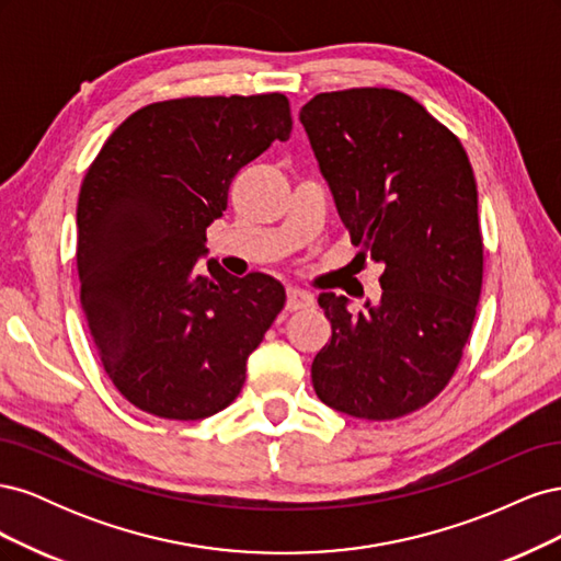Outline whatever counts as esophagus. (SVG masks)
Here are the masks:
<instances>
[{"label":"esophagus","mask_w":561,"mask_h":561,"mask_svg":"<svg viewBox=\"0 0 561 561\" xmlns=\"http://www.w3.org/2000/svg\"><path fill=\"white\" fill-rule=\"evenodd\" d=\"M313 295L307 293V290H297V287H293V290H287V311H301V309H309L313 307Z\"/></svg>","instance_id":"34e87169"}]
</instances>
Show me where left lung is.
I'll use <instances>...</instances> for the list:
<instances>
[{"mask_svg": "<svg viewBox=\"0 0 561 561\" xmlns=\"http://www.w3.org/2000/svg\"><path fill=\"white\" fill-rule=\"evenodd\" d=\"M355 245L386 268L381 304L351 313L322 293L330 344L311 365L332 410L393 421L433 402L463 358L482 293L478 184L461 140L396 89L318 93L301 107Z\"/></svg>", "mask_w": 561, "mask_h": 561, "instance_id": "1", "label": "left lung"}]
</instances>
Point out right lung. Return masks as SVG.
Returning <instances> with one entry per match:
<instances>
[{
	"mask_svg": "<svg viewBox=\"0 0 561 561\" xmlns=\"http://www.w3.org/2000/svg\"><path fill=\"white\" fill-rule=\"evenodd\" d=\"M290 130L285 93L173 98L133 112L89 165L77 203L81 309L107 377L138 410L196 421L241 393L285 287L196 262L236 173Z\"/></svg>",
	"mask_w": 561,
	"mask_h": 561,
	"instance_id": "obj_1",
	"label": "right lung"
}]
</instances>
